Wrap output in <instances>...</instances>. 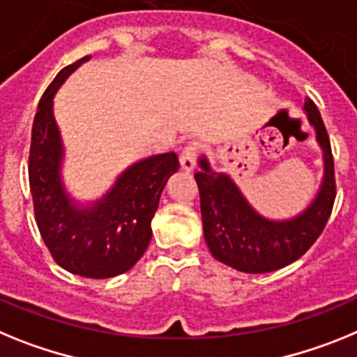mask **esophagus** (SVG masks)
I'll list each match as a JSON object with an SVG mask.
<instances>
[{
	"label": "esophagus",
	"instance_id": "1",
	"mask_svg": "<svg viewBox=\"0 0 357 357\" xmlns=\"http://www.w3.org/2000/svg\"><path fill=\"white\" fill-rule=\"evenodd\" d=\"M196 158H197V147L196 145L188 144L187 147L183 149L181 156H179V163H181V169L185 172H192L196 169Z\"/></svg>",
	"mask_w": 357,
	"mask_h": 357
}]
</instances>
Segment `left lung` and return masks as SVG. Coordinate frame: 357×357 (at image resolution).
<instances>
[{
  "instance_id": "left-lung-1",
  "label": "left lung",
  "mask_w": 357,
  "mask_h": 357,
  "mask_svg": "<svg viewBox=\"0 0 357 357\" xmlns=\"http://www.w3.org/2000/svg\"><path fill=\"white\" fill-rule=\"evenodd\" d=\"M303 109L324 151V181L307 208L287 221H271L253 210L234 179L201 158L196 172L204 241L213 259L243 273H269L291 264L316 243L336 199L334 158L321 114L311 98Z\"/></svg>"
}]
</instances>
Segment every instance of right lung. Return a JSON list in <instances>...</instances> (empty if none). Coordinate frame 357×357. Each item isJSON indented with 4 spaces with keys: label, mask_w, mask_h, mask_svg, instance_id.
<instances>
[{
    "label": "right lung",
    "mask_w": 357,
    "mask_h": 357,
    "mask_svg": "<svg viewBox=\"0 0 357 357\" xmlns=\"http://www.w3.org/2000/svg\"><path fill=\"white\" fill-rule=\"evenodd\" d=\"M88 59L63 68L41 97L32 126L29 181L37 228L55 262L79 277L111 278L131 269L147 250L161 192L179 161L176 153L151 156L129 167L91 206L80 208L71 201L61 179L64 149L54 95Z\"/></svg>",
    "instance_id": "obj_1"
}]
</instances>
